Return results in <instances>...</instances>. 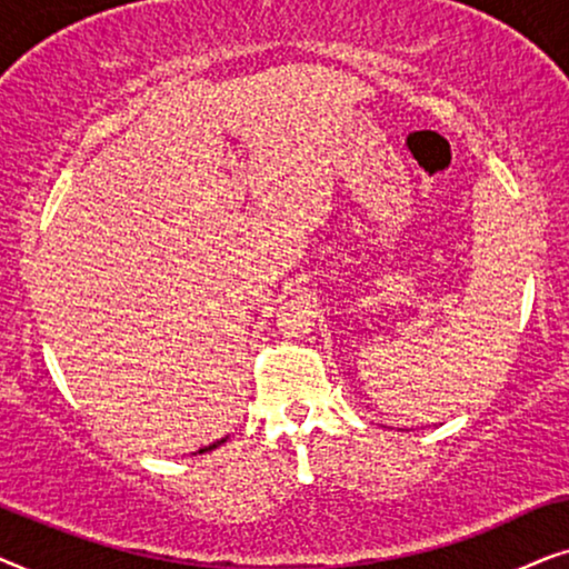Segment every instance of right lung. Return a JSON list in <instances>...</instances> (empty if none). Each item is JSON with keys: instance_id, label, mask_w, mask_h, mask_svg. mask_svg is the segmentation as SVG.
Segmentation results:
<instances>
[{"instance_id": "obj_1", "label": "right lung", "mask_w": 569, "mask_h": 569, "mask_svg": "<svg viewBox=\"0 0 569 569\" xmlns=\"http://www.w3.org/2000/svg\"><path fill=\"white\" fill-rule=\"evenodd\" d=\"M221 442H223V439H221ZM221 442H216V445H210V448H206V450H200V452H208V450H216V448H218V445H221Z\"/></svg>"}]
</instances>
